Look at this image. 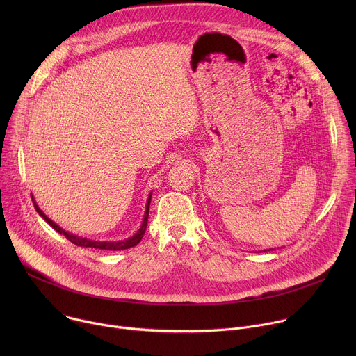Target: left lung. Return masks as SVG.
<instances>
[{"label": "left lung", "mask_w": 356, "mask_h": 356, "mask_svg": "<svg viewBox=\"0 0 356 356\" xmlns=\"http://www.w3.org/2000/svg\"><path fill=\"white\" fill-rule=\"evenodd\" d=\"M268 250H269V249H268ZM270 250H273V249H270ZM265 252H266V250H265Z\"/></svg>", "instance_id": "obj_1"}]
</instances>
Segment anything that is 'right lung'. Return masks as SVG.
Returning <instances> with one entry per match:
<instances>
[{"instance_id":"add662e5","label":"right lung","mask_w":356,"mask_h":356,"mask_svg":"<svg viewBox=\"0 0 356 356\" xmlns=\"http://www.w3.org/2000/svg\"><path fill=\"white\" fill-rule=\"evenodd\" d=\"M150 198H152V194H149L147 200H146V209H145V214H143V220H142V224L139 227V229L132 235L129 236L128 239H124V241H92V239H87V238H81V236H77V235H73L67 231H65L63 228H60L56 222H54L52 220H50L40 209L39 206L36 204V201L32 195V201H33V206H35V210L38 211V214L50 225L54 229H56L59 234H63L72 243L77 245V246H83V248H95V249H107V250H124V249H129L135 245H138L140 242V239L143 238L145 235V231H146V225H147V217H149V206H150Z\"/></svg>"}]
</instances>
